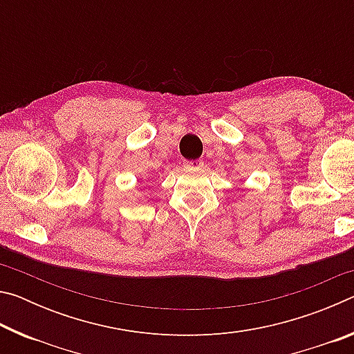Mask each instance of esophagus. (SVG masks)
I'll list each match as a JSON object with an SVG mask.
<instances>
[{"instance_id": "obj_1", "label": "esophagus", "mask_w": 354, "mask_h": 354, "mask_svg": "<svg viewBox=\"0 0 354 354\" xmlns=\"http://www.w3.org/2000/svg\"><path fill=\"white\" fill-rule=\"evenodd\" d=\"M205 165L201 159H196V160H184V167L185 169H200V167Z\"/></svg>"}]
</instances>
